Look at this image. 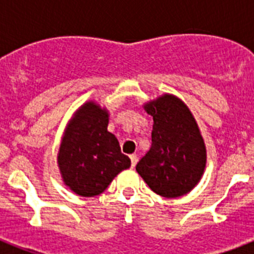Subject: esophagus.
Here are the masks:
<instances>
[{
	"label": "esophagus",
	"instance_id": "1",
	"mask_svg": "<svg viewBox=\"0 0 254 254\" xmlns=\"http://www.w3.org/2000/svg\"><path fill=\"white\" fill-rule=\"evenodd\" d=\"M130 161H131V167H135V165H137V162H138V157H137V154H131Z\"/></svg>",
	"mask_w": 254,
	"mask_h": 254
}]
</instances>
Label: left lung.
<instances>
[{
  "label": "left lung",
  "instance_id": "left-lung-1",
  "mask_svg": "<svg viewBox=\"0 0 254 254\" xmlns=\"http://www.w3.org/2000/svg\"><path fill=\"white\" fill-rule=\"evenodd\" d=\"M145 109L154 121L151 147L135 170L155 193L182 196L197 185L204 171L207 157L199 127L175 96H162Z\"/></svg>",
  "mask_w": 254,
  "mask_h": 254
}]
</instances>
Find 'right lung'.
Segmentation results:
<instances>
[{
	"instance_id": "1",
	"label": "right lung",
	"mask_w": 254,
	"mask_h": 254,
	"mask_svg": "<svg viewBox=\"0 0 254 254\" xmlns=\"http://www.w3.org/2000/svg\"><path fill=\"white\" fill-rule=\"evenodd\" d=\"M107 127V111L87 103L65 129L58 163L64 183L77 195H100L117 174L130 167V159Z\"/></svg>"
}]
</instances>
